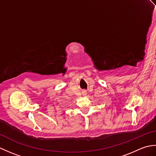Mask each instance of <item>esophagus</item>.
<instances>
[{
	"label": "esophagus",
	"mask_w": 156,
	"mask_h": 156,
	"mask_svg": "<svg viewBox=\"0 0 156 156\" xmlns=\"http://www.w3.org/2000/svg\"><path fill=\"white\" fill-rule=\"evenodd\" d=\"M83 94H84V95H85V94H87V92H84V93H83Z\"/></svg>",
	"instance_id": "34e87169"
}]
</instances>
